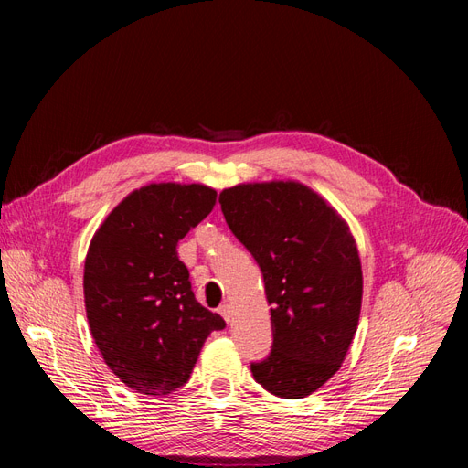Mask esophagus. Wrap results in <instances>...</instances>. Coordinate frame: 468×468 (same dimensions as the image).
Instances as JSON below:
<instances>
[{
  "mask_svg": "<svg viewBox=\"0 0 468 468\" xmlns=\"http://www.w3.org/2000/svg\"><path fill=\"white\" fill-rule=\"evenodd\" d=\"M218 314H220L226 322H230V320H232V306H230V304H222V306L218 308Z\"/></svg>",
  "mask_w": 468,
  "mask_h": 468,
  "instance_id": "1",
  "label": "esophagus"
}]
</instances>
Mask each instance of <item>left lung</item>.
<instances>
[{"mask_svg": "<svg viewBox=\"0 0 468 468\" xmlns=\"http://www.w3.org/2000/svg\"><path fill=\"white\" fill-rule=\"evenodd\" d=\"M218 203L258 261L271 304L273 349L251 363L253 378L279 399H304L339 371L357 332L363 271L356 238L299 181L239 183Z\"/></svg>", "mask_w": 468, "mask_h": 468, "instance_id": "1", "label": "left lung"}]
</instances>
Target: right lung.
<instances>
[{"instance_id":"add662e5","label":"right lung","mask_w":468,"mask_h":468,"mask_svg":"<svg viewBox=\"0 0 468 468\" xmlns=\"http://www.w3.org/2000/svg\"><path fill=\"white\" fill-rule=\"evenodd\" d=\"M217 203L203 183H148L95 230L83 267V301L103 361L140 394L183 387L210 332L226 322L195 301L177 242Z\"/></svg>"}]
</instances>
